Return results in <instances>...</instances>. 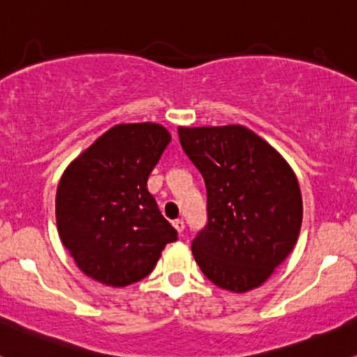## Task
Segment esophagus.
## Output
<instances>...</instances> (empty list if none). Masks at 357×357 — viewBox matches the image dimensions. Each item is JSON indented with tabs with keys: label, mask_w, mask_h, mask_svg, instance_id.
<instances>
[{
	"label": "esophagus",
	"mask_w": 357,
	"mask_h": 357,
	"mask_svg": "<svg viewBox=\"0 0 357 357\" xmlns=\"http://www.w3.org/2000/svg\"><path fill=\"white\" fill-rule=\"evenodd\" d=\"M172 224H174V227H175V229H177L178 232H182L183 229H185V222H183V219H175V221L172 222Z\"/></svg>",
	"instance_id": "1"
}]
</instances>
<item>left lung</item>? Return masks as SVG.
<instances>
[{
  "instance_id": "1",
  "label": "left lung",
  "mask_w": 357,
  "mask_h": 357,
  "mask_svg": "<svg viewBox=\"0 0 357 357\" xmlns=\"http://www.w3.org/2000/svg\"><path fill=\"white\" fill-rule=\"evenodd\" d=\"M178 138L207 189V224L192 241V255L214 285L253 290L297 243L298 180L270 143L244 126H182Z\"/></svg>"
}]
</instances>
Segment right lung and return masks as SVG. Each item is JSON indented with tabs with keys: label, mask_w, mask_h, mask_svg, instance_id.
Segmentation results:
<instances>
[{
	"label": "right lung",
	"mask_w": 357,
	"mask_h": 357,
	"mask_svg": "<svg viewBox=\"0 0 357 357\" xmlns=\"http://www.w3.org/2000/svg\"><path fill=\"white\" fill-rule=\"evenodd\" d=\"M172 136L157 123L116 125L63 172L55 197L60 241L84 275L126 287L151 273L177 231L146 180Z\"/></svg>",
	"instance_id": "obj_1"
}]
</instances>
